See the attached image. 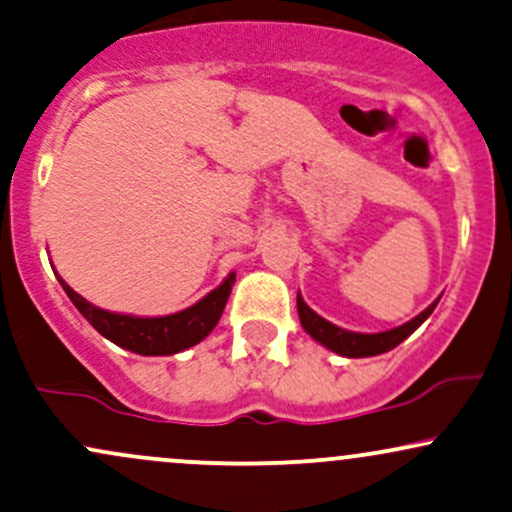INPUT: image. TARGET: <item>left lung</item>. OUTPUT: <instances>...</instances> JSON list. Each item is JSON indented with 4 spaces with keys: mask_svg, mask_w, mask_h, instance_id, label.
<instances>
[{
    "mask_svg": "<svg viewBox=\"0 0 512 512\" xmlns=\"http://www.w3.org/2000/svg\"><path fill=\"white\" fill-rule=\"evenodd\" d=\"M296 303H298V317H301L303 330L308 332L310 337L315 339V342H320L322 346H327V349H332L334 354L346 356V358L378 356V354H385V351L395 349V346L402 344L404 339H407L409 334L414 332L416 327H419L421 322H424L426 317L433 313V308H436V305H438V301L431 303L424 310V313L416 315L414 320L404 322V325L395 327V330L378 332V334H361V332L342 330V327H337V325H332V322H327L325 317H320V315L315 313V310L308 308V303L303 301L301 293H298Z\"/></svg>",
    "mask_w": 512,
    "mask_h": 512,
    "instance_id": "8db88e82",
    "label": "left lung"
}]
</instances>
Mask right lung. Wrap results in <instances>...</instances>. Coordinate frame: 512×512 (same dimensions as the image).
Wrapping results in <instances>:
<instances>
[{
  "mask_svg": "<svg viewBox=\"0 0 512 512\" xmlns=\"http://www.w3.org/2000/svg\"><path fill=\"white\" fill-rule=\"evenodd\" d=\"M57 279H60L62 289L67 291L69 301L79 308V313L84 315L105 339L122 346V349L134 351V354L170 356L199 344L211 330H214L223 308H226L228 296H231L236 274L228 276L219 289L207 293V296L192 305V308L180 310V313L166 317H134L108 313V310L96 308V305L88 303L86 298H81L74 289H69V284L62 276H57Z\"/></svg>",
  "mask_w": 512,
  "mask_h": 512,
  "instance_id": "add662e5",
  "label": "right lung"
}]
</instances>
